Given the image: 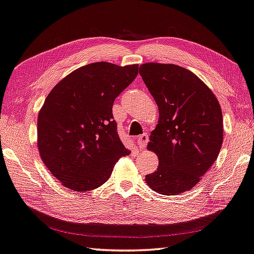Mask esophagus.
<instances>
[{"mask_svg": "<svg viewBox=\"0 0 254 254\" xmlns=\"http://www.w3.org/2000/svg\"><path fill=\"white\" fill-rule=\"evenodd\" d=\"M147 142H148V134L147 133L142 134V135L138 136V138H137L138 146H140V148H142V150H143L144 147H145Z\"/></svg>", "mask_w": 254, "mask_h": 254, "instance_id": "1", "label": "esophagus"}]
</instances>
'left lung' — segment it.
<instances>
[{
	"label": "left lung",
	"mask_w": 254,
	"mask_h": 254,
	"mask_svg": "<svg viewBox=\"0 0 254 254\" xmlns=\"http://www.w3.org/2000/svg\"><path fill=\"white\" fill-rule=\"evenodd\" d=\"M140 74L160 112L147 144L158 157V167L145 182L162 195L190 190L219 155L220 104L195 73L177 64H143Z\"/></svg>",
	"instance_id": "1"
}]
</instances>
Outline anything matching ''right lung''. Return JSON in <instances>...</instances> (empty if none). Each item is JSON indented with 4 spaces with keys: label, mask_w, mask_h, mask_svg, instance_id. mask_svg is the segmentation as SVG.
Instances as JSON below:
<instances>
[{
    "label": "right lung",
    "mask_w": 254,
    "mask_h": 254,
    "mask_svg": "<svg viewBox=\"0 0 254 254\" xmlns=\"http://www.w3.org/2000/svg\"><path fill=\"white\" fill-rule=\"evenodd\" d=\"M137 72V64H89L49 92L38 113L37 146L45 165L68 190L100 187L119 158L131 153L118 135L112 107Z\"/></svg>",
    "instance_id": "1"
}]
</instances>
